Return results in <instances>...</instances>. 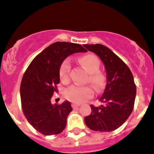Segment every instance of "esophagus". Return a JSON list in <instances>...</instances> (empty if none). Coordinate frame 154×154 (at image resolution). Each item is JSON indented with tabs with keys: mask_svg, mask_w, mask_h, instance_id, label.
Listing matches in <instances>:
<instances>
[{
	"mask_svg": "<svg viewBox=\"0 0 154 154\" xmlns=\"http://www.w3.org/2000/svg\"><path fill=\"white\" fill-rule=\"evenodd\" d=\"M72 107H73V108H76V107H80V104H77V103H72Z\"/></svg>",
	"mask_w": 154,
	"mask_h": 154,
	"instance_id": "obj_1",
	"label": "esophagus"
}]
</instances>
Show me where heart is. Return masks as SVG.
<instances>
[{
    "label": "heart",
    "mask_w": 154,
    "mask_h": 154,
    "mask_svg": "<svg viewBox=\"0 0 154 154\" xmlns=\"http://www.w3.org/2000/svg\"><path fill=\"white\" fill-rule=\"evenodd\" d=\"M80 63L88 73V81L97 90H100L105 85V76L100 71V62L97 56L93 54H88L82 56L79 59ZM69 72H70V60L65 59L60 66L59 78L62 83H68L69 81ZM94 95L93 88L89 85L79 86L71 85L66 88L64 92V96L67 100L73 103H83L86 100L91 98Z\"/></svg>",
    "instance_id": "obj_1"
}]
</instances>
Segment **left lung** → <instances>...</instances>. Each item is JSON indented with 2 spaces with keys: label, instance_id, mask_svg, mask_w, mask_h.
<instances>
[{
  "label": "left lung",
  "instance_id": "8db88e82",
  "mask_svg": "<svg viewBox=\"0 0 154 154\" xmlns=\"http://www.w3.org/2000/svg\"><path fill=\"white\" fill-rule=\"evenodd\" d=\"M84 47L100 58L107 73L105 89L100 98L105 105H91L92 112L85 118V122L92 131H115L124 123L133 111L136 97L133 74L128 66L105 46L85 44Z\"/></svg>",
  "mask_w": 154,
  "mask_h": 154
}]
</instances>
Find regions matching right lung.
<instances>
[{
  "instance_id": "add662e5",
  "label": "right lung",
  "mask_w": 154,
  "mask_h": 154,
  "mask_svg": "<svg viewBox=\"0 0 154 154\" xmlns=\"http://www.w3.org/2000/svg\"><path fill=\"white\" fill-rule=\"evenodd\" d=\"M87 51L82 46L56 42L36 56L23 74L20 85L22 109L32 127L44 135L61 133L72 111L70 103L52 104L51 97L60 82L59 68L68 56Z\"/></svg>"
}]
</instances>
